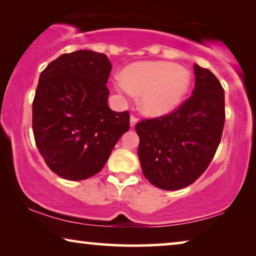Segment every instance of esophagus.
I'll return each mask as SVG.
<instances>
[{"label":"esophagus","instance_id":"obj_1","mask_svg":"<svg viewBox=\"0 0 256 256\" xmlns=\"http://www.w3.org/2000/svg\"><path fill=\"white\" fill-rule=\"evenodd\" d=\"M136 123H138V118L134 115H131V118H130V125H131V128L136 126Z\"/></svg>","mask_w":256,"mask_h":256}]
</instances>
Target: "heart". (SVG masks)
I'll return each mask as SVG.
<instances>
[{"label":"heart","instance_id":"obj_1","mask_svg":"<svg viewBox=\"0 0 256 256\" xmlns=\"http://www.w3.org/2000/svg\"><path fill=\"white\" fill-rule=\"evenodd\" d=\"M190 86V74L170 62H138L125 68L116 86L124 94H141L146 115L162 116L180 105Z\"/></svg>","mask_w":256,"mask_h":256}]
</instances>
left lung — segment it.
<instances>
[{
  "label": "left lung",
  "mask_w": 256,
  "mask_h": 256,
  "mask_svg": "<svg viewBox=\"0 0 256 256\" xmlns=\"http://www.w3.org/2000/svg\"><path fill=\"white\" fill-rule=\"evenodd\" d=\"M192 96L170 114L136 125L144 175L156 188L180 190L209 166L222 136L224 92L208 68L194 66Z\"/></svg>",
  "instance_id": "obj_1"
}]
</instances>
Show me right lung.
<instances>
[{
	"instance_id": "obj_1",
	"label": "right lung",
	"mask_w": 256,
	"mask_h": 256,
	"mask_svg": "<svg viewBox=\"0 0 256 256\" xmlns=\"http://www.w3.org/2000/svg\"><path fill=\"white\" fill-rule=\"evenodd\" d=\"M110 71L105 54L84 50L60 55L40 73L32 102L34 142L62 178L96 175L128 131V112L108 107Z\"/></svg>"
}]
</instances>
